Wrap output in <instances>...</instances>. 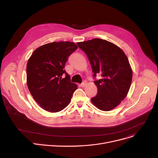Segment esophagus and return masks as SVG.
<instances>
[{
    "mask_svg": "<svg viewBox=\"0 0 158 158\" xmlns=\"http://www.w3.org/2000/svg\"><path fill=\"white\" fill-rule=\"evenodd\" d=\"M86 83H87V82H86V81H83V82H82V83H81V86H82V87H83V86H85L86 85Z\"/></svg>",
    "mask_w": 158,
    "mask_h": 158,
    "instance_id": "esophagus-1",
    "label": "esophagus"
}]
</instances>
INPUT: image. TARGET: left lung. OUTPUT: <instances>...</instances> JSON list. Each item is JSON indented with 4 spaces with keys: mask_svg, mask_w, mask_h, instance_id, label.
I'll return each mask as SVG.
<instances>
[{
    "mask_svg": "<svg viewBox=\"0 0 158 158\" xmlns=\"http://www.w3.org/2000/svg\"><path fill=\"white\" fill-rule=\"evenodd\" d=\"M86 54L95 79L97 95L91 98L92 103L102 111H110L117 107L127 95L132 72L125 53L110 41L95 38L77 44Z\"/></svg>",
    "mask_w": 158,
    "mask_h": 158,
    "instance_id": "obj_1",
    "label": "left lung"
}]
</instances>
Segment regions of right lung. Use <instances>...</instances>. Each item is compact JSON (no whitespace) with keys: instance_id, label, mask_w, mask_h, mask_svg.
<instances>
[{"instance_id":"1","label":"right lung","mask_w":158,"mask_h":158,"mask_svg":"<svg viewBox=\"0 0 158 158\" xmlns=\"http://www.w3.org/2000/svg\"><path fill=\"white\" fill-rule=\"evenodd\" d=\"M70 41L44 45L33 52L27 64V84L32 97L47 111L63 110L70 102L76 84L70 81L64 65L77 48Z\"/></svg>"}]
</instances>
